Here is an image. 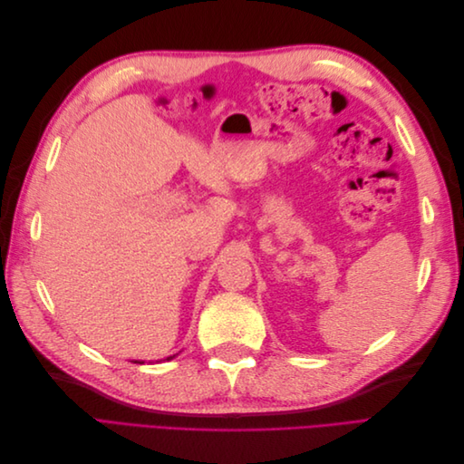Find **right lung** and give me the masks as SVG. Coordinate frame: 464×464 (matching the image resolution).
<instances>
[{
    "instance_id": "obj_1",
    "label": "right lung",
    "mask_w": 464,
    "mask_h": 464,
    "mask_svg": "<svg viewBox=\"0 0 464 464\" xmlns=\"http://www.w3.org/2000/svg\"><path fill=\"white\" fill-rule=\"evenodd\" d=\"M172 358H176V354H174V356H168L166 360H172ZM135 363H143V362H135Z\"/></svg>"
}]
</instances>
